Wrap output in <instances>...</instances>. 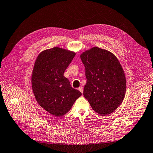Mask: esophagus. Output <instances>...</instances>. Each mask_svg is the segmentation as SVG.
I'll return each mask as SVG.
<instances>
[{
	"label": "esophagus",
	"instance_id": "esophagus-1",
	"mask_svg": "<svg viewBox=\"0 0 153 153\" xmlns=\"http://www.w3.org/2000/svg\"><path fill=\"white\" fill-rule=\"evenodd\" d=\"M78 90L83 94V87H79V88H78Z\"/></svg>",
	"mask_w": 153,
	"mask_h": 153
}]
</instances>
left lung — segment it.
Returning a JSON list of instances; mask_svg holds the SVG:
<instances>
[{"mask_svg":"<svg viewBox=\"0 0 153 153\" xmlns=\"http://www.w3.org/2000/svg\"><path fill=\"white\" fill-rule=\"evenodd\" d=\"M86 70L83 95L101 115L113 113L122 103L126 90L124 70L114 54L93 47L80 55Z\"/></svg>","mask_w":153,"mask_h":153,"instance_id":"obj_1","label":"left lung"}]
</instances>
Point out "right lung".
Returning <instances> with one entry per match:
<instances>
[{"label": "right lung", "instance_id": "add662e5", "mask_svg": "<svg viewBox=\"0 0 153 153\" xmlns=\"http://www.w3.org/2000/svg\"><path fill=\"white\" fill-rule=\"evenodd\" d=\"M75 56L74 51L54 47L42 51L34 64L31 83L35 98L40 107L56 117L68 112L82 94L64 76Z\"/></svg>", "mask_w": 153, "mask_h": 153}]
</instances>
